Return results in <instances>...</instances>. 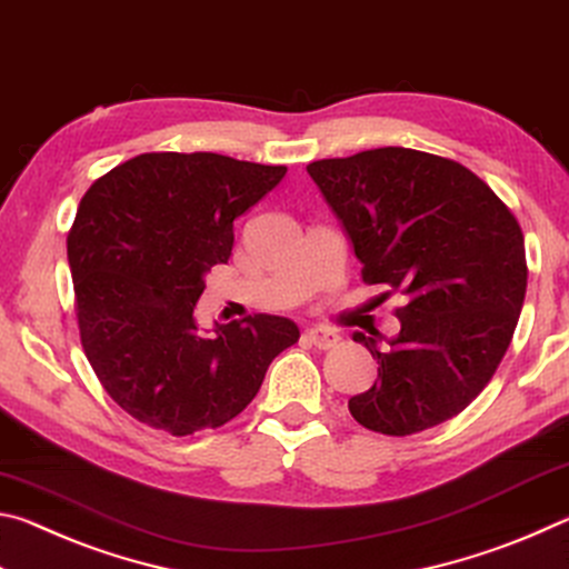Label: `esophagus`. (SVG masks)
I'll list each match as a JSON object with an SVG mask.
<instances>
[{
  "label": "esophagus",
  "mask_w": 569,
  "mask_h": 569,
  "mask_svg": "<svg viewBox=\"0 0 569 569\" xmlns=\"http://www.w3.org/2000/svg\"><path fill=\"white\" fill-rule=\"evenodd\" d=\"M306 336H308V341L316 346V349H323V351L333 349V346L341 341L339 333L331 331V329H321V326H316V329H308Z\"/></svg>",
  "instance_id": "1"
}]
</instances>
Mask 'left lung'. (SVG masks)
Returning a JSON list of instances; mask_svg holds the SVG:
<instances>
[{"mask_svg": "<svg viewBox=\"0 0 569 569\" xmlns=\"http://www.w3.org/2000/svg\"><path fill=\"white\" fill-rule=\"evenodd\" d=\"M341 220L366 283L407 296L401 331L353 333L379 379L349 399L361 427L407 437L457 417L495 377L525 303V236L475 172L409 148L306 168Z\"/></svg>", "mask_w": 569, "mask_h": 569, "instance_id": "8db88e82", "label": "left lung"}]
</instances>
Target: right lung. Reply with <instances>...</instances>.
I'll list each match as a JSON object with an SVG mask.
<instances>
[{
	"label": "right lung",
	"instance_id": "right-lung-1",
	"mask_svg": "<svg viewBox=\"0 0 569 569\" xmlns=\"http://www.w3.org/2000/svg\"><path fill=\"white\" fill-rule=\"evenodd\" d=\"M283 166L218 152H146L94 180L67 236L84 356L112 401L152 429L223 427L298 341L283 316L200 331L206 276L228 263L233 220L283 180Z\"/></svg>",
	"mask_w": 569,
	"mask_h": 569
}]
</instances>
